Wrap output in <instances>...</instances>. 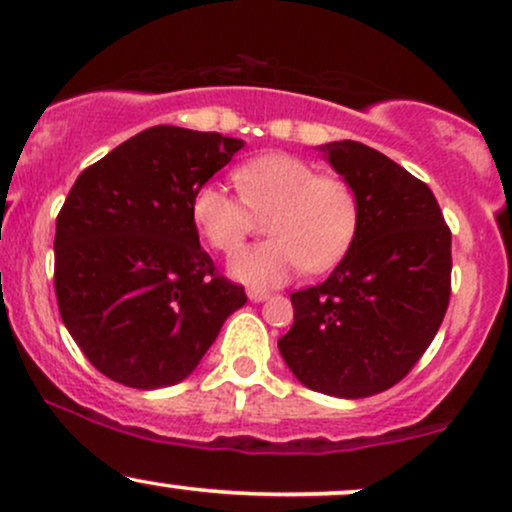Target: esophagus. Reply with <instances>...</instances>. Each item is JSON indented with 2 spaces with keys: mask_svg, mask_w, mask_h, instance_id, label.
<instances>
[{
  "mask_svg": "<svg viewBox=\"0 0 512 512\" xmlns=\"http://www.w3.org/2000/svg\"><path fill=\"white\" fill-rule=\"evenodd\" d=\"M248 298L252 303H262V300L269 298V291H262V288H248Z\"/></svg>",
  "mask_w": 512,
  "mask_h": 512,
  "instance_id": "esophagus-1",
  "label": "esophagus"
}]
</instances>
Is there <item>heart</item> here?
<instances>
[{"label": "heart", "instance_id": "obj_1", "mask_svg": "<svg viewBox=\"0 0 512 512\" xmlns=\"http://www.w3.org/2000/svg\"><path fill=\"white\" fill-rule=\"evenodd\" d=\"M240 197L217 181L195 190L190 217L214 250L233 255L267 214L272 238L250 245L233 260L231 272L250 286H279L295 272L334 269L353 245L360 205L355 190L338 176H319L305 159L262 155L233 171Z\"/></svg>", "mask_w": 512, "mask_h": 512}]
</instances>
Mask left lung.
Wrapping results in <instances>:
<instances>
[{
    "instance_id": "1",
    "label": "left lung",
    "mask_w": 512,
    "mask_h": 512,
    "mask_svg": "<svg viewBox=\"0 0 512 512\" xmlns=\"http://www.w3.org/2000/svg\"><path fill=\"white\" fill-rule=\"evenodd\" d=\"M355 190L360 224L331 276L291 293L279 350L295 379L336 398L398 384L434 341L451 298V229L432 190L355 140L319 145Z\"/></svg>"
}]
</instances>
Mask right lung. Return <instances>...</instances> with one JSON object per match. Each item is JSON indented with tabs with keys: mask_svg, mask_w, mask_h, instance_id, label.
Wrapping results in <instances>:
<instances>
[{
	"mask_svg": "<svg viewBox=\"0 0 512 512\" xmlns=\"http://www.w3.org/2000/svg\"><path fill=\"white\" fill-rule=\"evenodd\" d=\"M240 147L221 133L152 126L73 183L57 217L54 291L104 377L131 389L178 384L248 300L200 248L190 217L195 190Z\"/></svg>",
	"mask_w": 512,
	"mask_h": 512,
	"instance_id": "obj_1",
	"label": "right lung"
}]
</instances>
